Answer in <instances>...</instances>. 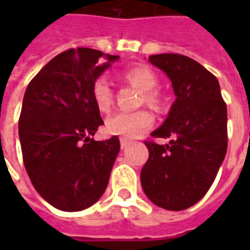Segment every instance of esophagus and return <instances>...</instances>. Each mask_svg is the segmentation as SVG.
<instances>
[{"label": "esophagus", "instance_id": "1", "mask_svg": "<svg viewBox=\"0 0 250 250\" xmlns=\"http://www.w3.org/2000/svg\"><path fill=\"white\" fill-rule=\"evenodd\" d=\"M130 145H131L130 141H127V139H125V138H122V139H120V147H122V148H125V147L130 146Z\"/></svg>", "mask_w": 250, "mask_h": 250}]
</instances>
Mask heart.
Here are the masks:
<instances>
[{
  "label": "heart",
  "instance_id": "heart-1",
  "mask_svg": "<svg viewBox=\"0 0 250 250\" xmlns=\"http://www.w3.org/2000/svg\"><path fill=\"white\" fill-rule=\"evenodd\" d=\"M125 80L131 83L132 85L143 91V100L150 107H159L161 105V96L157 91H154L158 85V77L151 68L146 65H135L125 69L122 73ZM92 98L100 111L107 112L114 104V93L109 87L108 82L99 77L95 80L92 85ZM154 123L152 115L146 111H119L115 112L105 120V127L112 135H119L123 138H135L141 135L143 131L148 130Z\"/></svg>",
  "mask_w": 250,
  "mask_h": 250
}]
</instances>
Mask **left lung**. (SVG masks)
Masks as SVG:
<instances>
[{"label": "left lung", "instance_id": "left-lung-1", "mask_svg": "<svg viewBox=\"0 0 250 250\" xmlns=\"http://www.w3.org/2000/svg\"><path fill=\"white\" fill-rule=\"evenodd\" d=\"M148 62L171 80L175 102L167 119L146 141L148 159L141 173L143 191L166 210L197 204L214 182L228 148V112L217 77L178 53L151 55Z\"/></svg>", "mask_w": 250, "mask_h": 250}]
</instances>
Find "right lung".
<instances>
[{"instance_id": "obj_1", "label": "right lung", "mask_w": 250, "mask_h": 250, "mask_svg": "<svg viewBox=\"0 0 250 250\" xmlns=\"http://www.w3.org/2000/svg\"><path fill=\"white\" fill-rule=\"evenodd\" d=\"M119 56L76 48L53 57L25 91L19 135L26 173L46 202L87 209L103 195L120 150L118 136L93 141L104 125L92 85Z\"/></svg>"}]
</instances>
